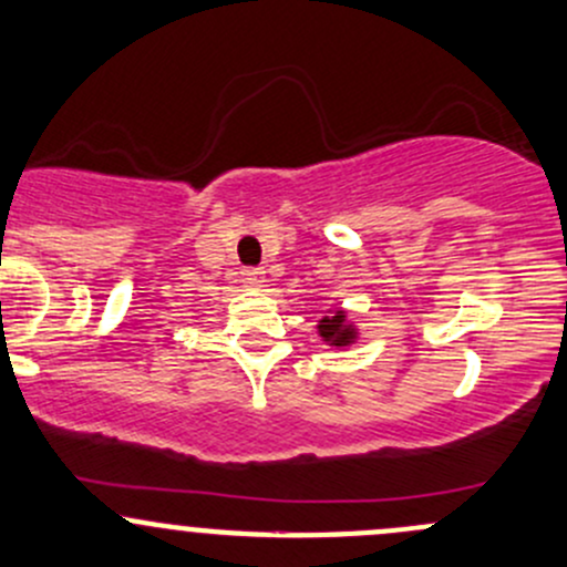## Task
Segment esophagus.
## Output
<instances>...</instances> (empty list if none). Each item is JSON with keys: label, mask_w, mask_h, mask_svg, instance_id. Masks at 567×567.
<instances>
[{"label": "esophagus", "mask_w": 567, "mask_h": 567, "mask_svg": "<svg viewBox=\"0 0 567 567\" xmlns=\"http://www.w3.org/2000/svg\"><path fill=\"white\" fill-rule=\"evenodd\" d=\"M264 268H244L241 279L247 288H260V285H264Z\"/></svg>", "instance_id": "obj_1"}]
</instances>
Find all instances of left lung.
I'll return each mask as SVG.
<instances>
[{
	"label": "left lung",
	"instance_id": "obj_1",
	"mask_svg": "<svg viewBox=\"0 0 567 567\" xmlns=\"http://www.w3.org/2000/svg\"><path fill=\"white\" fill-rule=\"evenodd\" d=\"M318 331H320V337L326 339V342H333L337 348H342V344H350V342H353V337H355L353 329L344 323L342 312H337V315H331V318L320 320Z\"/></svg>",
	"mask_w": 567,
	"mask_h": 567
}]
</instances>
